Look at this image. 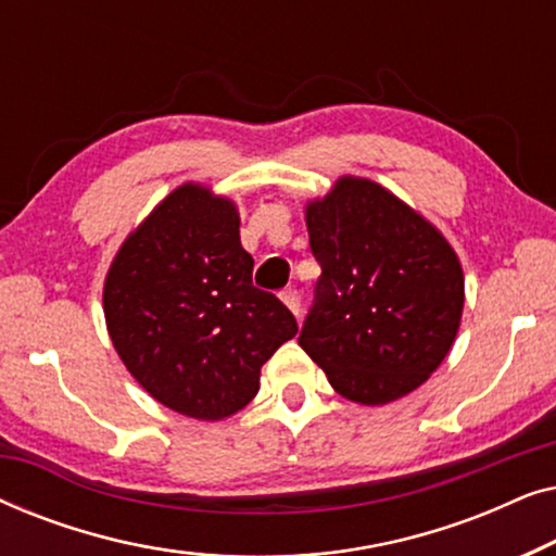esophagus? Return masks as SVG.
Returning a JSON list of instances; mask_svg holds the SVG:
<instances>
[{
	"label": "esophagus",
	"mask_w": 556,
	"mask_h": 556,
	"mask_svg": "<svg viewBox=\"0 0 556 556\" xmlns=\"http://www.w3.org/2000/svg\"><path fill=\"white\" fill-rule=\"evenodd\" d=\"M280 301H283L286 306L291 308L293 316L301 314V295H299V291H295V288H283V291H280Z\"/></svg>",
	"instance_id": "1"
}]
</instances>
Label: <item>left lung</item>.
I'll return each instance as SVG.
<instances>
[{"mask_svg": "<svg viewBox=\"0 0 556 556\" xmlns=\"http://www.w3.org/2000/svg\"><path fill=\"white\" fill-rule=\"evenodd\" d=\"M321 276L299 344L362 405L413 392L451 352L463 270L435 227L369 179L344 177L306 210Z\"/></svg>", "mask_w": 556, "mask_h": 556, "instance_id": "left-lung-1", "label": "left lung"}]
</instances>
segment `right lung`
<instances>
[{"label":"right lung","instance_id":"1","mask_svg":"<svg viewBox=\"0 0 556 556\" xmlns=\"http://www.w3.org/2000/svg\"><path fill=\"white\" fill-rule=\"evenodd\" d=\"M113 346L151 397L197 420L248 405L299 324L253 286L232 202L185 185L128 235L103 288Z\"/></svg>","mask_w":556,"mask_h":556}]
</instances>
